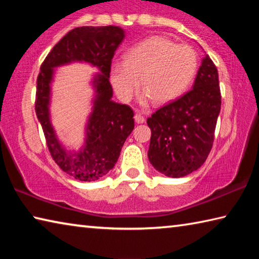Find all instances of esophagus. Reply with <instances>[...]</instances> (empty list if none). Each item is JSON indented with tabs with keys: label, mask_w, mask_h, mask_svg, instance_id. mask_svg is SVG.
Returning <instances> with one entry per match:
<instances>
[{
	"label": "esophagus",
	"mask_w": 259,
	"mask_h": 259,
	"mask_svg": "<svg viewBox=\"0 0 259 259\" xmlns=\"http://www.w3.org/2000/svg\"><path fill=\"white\" fill-rule=\"evenodd\" d=\"M135 121L137 122V123H144V122H145V117H144L140 113H136L135 114Z\"/></svg>",
	"instance_id": "34e87169"
}]
</instances>
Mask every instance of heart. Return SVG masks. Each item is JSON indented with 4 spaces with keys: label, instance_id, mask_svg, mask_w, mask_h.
Here are the masks:
<instances>
[{
    "label": "heart",
    "instance_id": "heart-1",
    "mask_svg": "<svg viewBox=\"0 0 259 259\" xmlns=\"http://www.w3.org/2000/svg\"><path fill=\"white\" fill-rule=\"evenodd\" d=\"M196 66L198 58L190 46L151 36L131 48L124 60L112 64L111 81L116 95L129 100L138 89L140 77L142 98L163 104L185 91Z\"/></svg>",
    "mask_w": 259,
    "mask_h": 259
}]
</instances>
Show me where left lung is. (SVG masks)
<instances>
[{"instance_id":"8db88e82","label":"left lung","mask_w":259,"mask_h":259,"mask_svg":"<svg viewBox=\"0 0 259 259\" xmlns=\"http://www.w3.org/2000/svg\"><path fill=\"white\" fill-rule=\"evenodd\" d=\"M221 105L218 72L207 55L193 89L147 119L152 131L147 155L157 171L178 178L204 163L213 144Z\"/></svg>"}]
</instances>
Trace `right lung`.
I'll list each match as a JSON object with an SVG mask.
<instances>
[{
    "label": "right lung",
    "mask_w": 259,
    "mask_h": 259,
    "mask_svg": "<svg viewBox=\"0 0 259 259\" xmlns=\"http://www.w3.org/2000/svg\"><path fill=\"white\" fill-rule=\"evenodd\" d=\"M124 38L117 26H82L65 35L43 61L36 81L35 112L41 122L47 146L59 168L73 178L94 182L106 175L120 156L122 146L134 130V111L114 103L109 83L112 59ZM71 61H85L102 72L95 80L98 97L87 127L86 145L78 153H68L60 145L50 123V83L53 68Z\"/></svg>",
    "instance_id": "add662e5"
}]
</instances>
